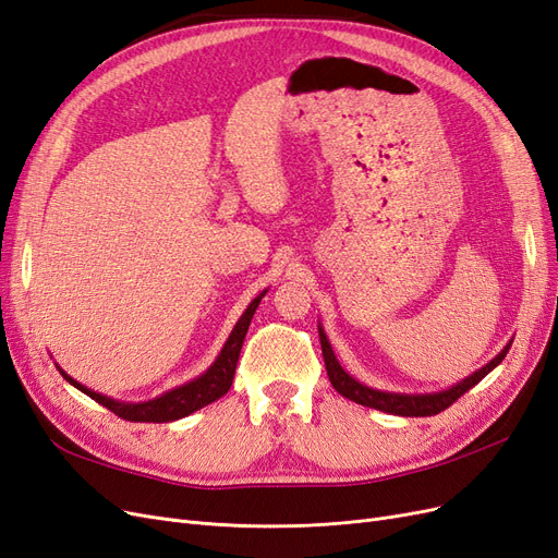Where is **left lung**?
<instances>
[{"instance_id":"1","label":"left lung","mask_w":558,"mask_h":558,"mask_svg":"<svg viewBox=\"0 0 558 558\" xmlns=\"http://www.w3.org/2000/svg\"><path fill=\"white\" fill-rule=\"evenodd\" d=\"M320 335V349H323V360H325V369H328V378L332 383V388L355 403H362V407H369V409H378L383 413H392V415H403V417H429L436 415L440 411H446L448 407L462 397L464 392H469L473 386H477L480 380H483L496 364H501L510 343L506 349L498 353L489 364H485L483 369H477L473 376L464 378L462 383H457L454 388L446 390V392H434V395H397V392H380V390H372L367 386H362L353 376L345 374L341 369V364L337 362L335 353H332V345L325 337V332L318 328Z\"/></svg>"}]
</instances>
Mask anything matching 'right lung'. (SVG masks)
<instances>
[{
  "mask_svg": "<svg viewBox=\"0 0 558 558\" xmlns=\"http://www.w3.org/2000/svg\"><path fill=\"white\" fill-rule=\"evenodd\" d=\"M265 293H260L256 300H252V304L246 306V312L242 314V318L238 320L235 330L230 332L223 351L219 353L217 362L209 367L201 378L186 383V386L182 388H175L170 390L157 399L151 401H145V403H120L114 399H108L99 392H92L87 390L85 386H81V383H75L69 374H64L60 369V374L71 383V386L78 388L81 392H85L87 397H92L94 401H99L101 407H106L110 413H114L122 420H129V422H172V420H180L184 415H191L194 411L207 407V403L217 401L219 397H223L230 386H233V378H235V367H238V357H240V351H242V343H244V337H246V330H248V323H252L254 318V312L256 306L260 302Z\"/></svg>",
  "mask_w": 558,
  "mask_h": 558,
  "instance_id": "obj_1",
  "label": "right lung"
}]
</instances>
